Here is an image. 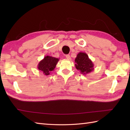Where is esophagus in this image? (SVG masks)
I'll return each instance as SVG.
<instances>
[{
  "mask_svg": "<svg viewBox=\"0 0 130 130\" xmlns=\"http://www.w3.org/2000/svg\"><path fill=\"white\" fill-rule=\"evenodd\" d=\"M66 58H67V59H68V60H71V57H70V55H66Z\"/></svg>",
  "mask_w": 130,
  "mask_h": 130,
  "instance_id": "esophagus-1",
  "label": "esophagus"
}]
</instances>
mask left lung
I'll return each mask as SVG.
<instances>
[{
  "label": "left lung",
  "mask_w": 130,
  "mask_h": 130,
  "mask_svg": "<svg viewBox=\"0 0 130 130\" xmlns=\"http://www.w3.org/2000/svg\"><path fill=\"white\" fill-rule=\"evenodd\" d=\"M75 62L76 69L83 75H86L94 69V63L85 52H79L76 55Z\"/></svg>",
  "instance_id": "8db88e82"
}]
</instances>
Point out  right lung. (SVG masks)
Returning <instances> with one entry per match:
<instances>
[{"label": "right lung", "mask_w": 130, "mask_h": 130, "mask_svg": "<svg viewBox=\"0 0 130 130\" xmlns=\"http://www.w3.org/2000/svg\"><path fill=\"white\" fill-rule=\"evenodd\" d=\"M59 59L46 56L43 59L41 60L37 65L38 69L42 71L45 75H48L51 71H53L57 65Z\"/></svg>", "instance_id": "1"}]
</instances>
